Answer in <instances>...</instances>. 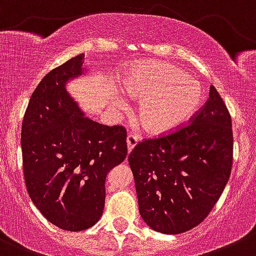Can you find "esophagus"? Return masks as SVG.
I'll return each mask as SVG.
<instances>
[{
  "label": "esophagus",
  "instance_id": "obj_1",
  "mask_svg": "<svg viewBox=\"0 0 256 256\" xmlns=\"http://www.w3.org/2000/svg\"><path fill=\"white\" fill-rule=\"evenodd\" d=\"M137 143H138L137 136L133 134V133H130L128 137H126V148H128V153L132 152V150L137 146Z\"/></svg>",
  "mask_w": 256,
  "mask_h": 256
}]
</instances>
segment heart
Wrapping results in <instances>:
<instances>
[{
  "label": "heart",
  "instance_id": "heart-1",
  "mask_svg": "<svg viewBox=\"0 0 256 256\" xmlns=\"http://www.w3.org/2000/svg\"><path fill=\"white\" fill-rule=\"evenodd\" d=\"M138 104L140 126L153 136L166 134L188 122L202 102L196 79L182 68L158 60L136 62L119 82Z\"/></svg>",
  "mask_w": 256,
  "mask_h": 256
}]
</instances>
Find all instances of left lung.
<instances>
[{
	"label": "left lung",
	"instance_id": "1",
	"mask_svg": "<svg viewBox=\"0 0 256 256\" xmlns=\"http://www.w3.org/2000/svg\"><path fill=\"white\" fill-rule=\"evenodd\" d=\"M231 116L214 85L192 123L138 143L128 157L140 214L152 230L186 232L202 222L228 181Z\"/></svg>",
	"mask_w": 256,
	"mask_h": 256
}]
</instances>
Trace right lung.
<instances>
[{
  "instance_id": "right-lung-1",
  "label": "right lung",
  "mask_w": 256,
  "mask_h": 256,
  "mask_svg": "<svg viewBox=\"0 0 256 256\" xmlns=\"http://www.w3.org/2000/svg\"><path fill=\"white\" fill-rule=\"evenodd\" d=\"M84 54L44 76L34 90L21 128L26 188L44 218L82 231L103 215L106 174L126 157V130L85 116L68 93L69 80L86 72Z\"/></svg>"
}]
</instances>
